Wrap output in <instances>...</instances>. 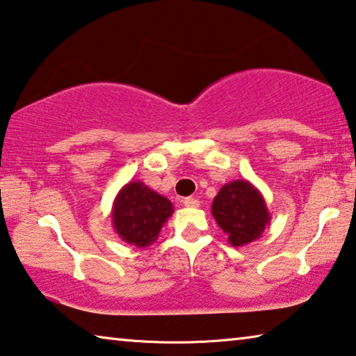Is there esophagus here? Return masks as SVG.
<instances>
[{"instance_id":"obj_1","label":"esophagus","mask_w":356,"mask_h":356,"mask_svg":"<svg viewBox=\"0 0 356 356\" xmlns=\"http://www.w3.org/2000/svg\"><path fill=\"white\" fill-rule=\"evenodd\" d=\"M182 202L185 207H200V201L196 198H185Z\"/></svg>"}]
</instances>
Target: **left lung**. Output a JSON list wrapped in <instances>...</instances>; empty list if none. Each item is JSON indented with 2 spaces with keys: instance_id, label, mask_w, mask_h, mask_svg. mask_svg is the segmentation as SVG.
<instances>
[{
  "instance_id": "8db88e82",
  "label": "left lung",
  "mask_w": 356,
  "mask_h": 356,
  "mask_svg": "<svg viewBox=\"0 0 356 356\" xmlns=\"http://www.w3.org/2000/svg\"><path fill=\"white\" fill-rule=\"evenodd\" d=\"M212 216L233 247L247 245L261 238L270 223L263 195L249 180L241 179L220 188L212 201Z\"/></svg>"
}]
</instances>
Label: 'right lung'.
<instances>
[{"label": "right lung", "mask_w": 356, "mask_h": 356, "mask_svg": "<svg viewBox=\"0 0 356 356\" xmlns=\"http://www.w3.org/2000/svg\"><path fill=\"white\" fill-rule=\"evenodd\" d=\"M172 202L150 190L140 180L123 185L112 204V227L123 242L138 249L154 244L168 218L172 216Z\"/></svg>", "instance_id": "right-lung-1"}]
</instances>
